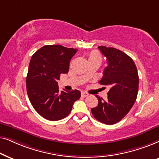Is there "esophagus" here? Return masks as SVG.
Segmentation results:
<instances>
[{
  "label": "esophagus",
  "mask_w": 159,
  "mask_h": 159,
  "mask_svg": "<svg viewBox=\"0 0 159 159\" xmlns=\"http://www.w3.org/2000/svg\"><path fill=\"white\" fill-rule=\"evenodd\" d=\"M89 95V94L87 92H81V96L82 97H87Z\"/></svg>",
  "instance_id": "1"
}]
</instances>
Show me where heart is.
Instances as JSON below:
<instances>
[{
	"label": "heart",
	"instance_id": "1",
	"mask_svg": "<svg viewBox=\"0 0 159 159\" xmlns=\"http://www.w3.org/2000/svg\"><path fill=\"white\" fill-rule=\"evenodd\" d=\"M89 59H98V60H101L102 57L99 53H97L96 52H93L91 53L89 55Z\"/></svg>",
	"mask_w": 159,
	"mask_h": 159
}]
</instances>
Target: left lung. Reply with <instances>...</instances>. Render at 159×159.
I'll return each instance as SVG.
<instances>
[{
	"label": "left lung",
	"mask_w": 159,
	"mask_h": 159,
	"mask_svg": "<svg viewBox=\"0 0 159 159\" xmlns=\"http://www.w3.org/2000/svg\"><path fill=\"white\" fill-rule=\"evenodd\" d=\"M107 58V66L99 81L108 86L107 98L98 99V105L92 108L97 120L112 125L120 121L127 114L136 101L139 87V76L134 61L129 56L117 48L99 46Z\"/></svg>",
	"instance_id": "8db88e82"
}]
</instances>
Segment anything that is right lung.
I'll return each instance as SVG.
<instances>
[{
  "mask_svg": "<svg viewBox=\"0 0 159 159\" xmlns=\"http://www.w3.org/2000/svg\"><path fill=\"white\" fill-rule=\"evenodd\" d=\"M78 49L47 45L32 56L26 78L27 92L34 109L42 117L58 120L69 115L81 97L78 90L59 91L58 80L69 70L70 61Z\"/></svg>",
  "mask_w": 159,
  "mask_h": 159,
  "instance_id": "right-lung-1",
  "label": "right lung"
}]
</instances>
